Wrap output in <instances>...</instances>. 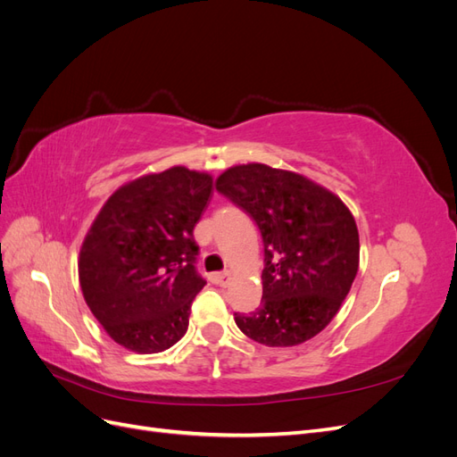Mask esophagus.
Returning a JSON list of instances; mask_svg holds the SVG:
<instances>
[{
    "label": "esophagus",
    "mask_w": 457,
    "mask_h": 457,
    "mask_svg": "<svg viewBox=\"0 0 457 457\" xmlns=\"http://www.w3.org/2000/svg\"><path fill=\"white\" fill-rule=\"evenodd\" d=\"M228 278H230V270H225V272H213L212 276H210V280L213 282V284H217V286H227L228 284Z\"/></svg>",
    "instance_id": "1"
}]
</instances>
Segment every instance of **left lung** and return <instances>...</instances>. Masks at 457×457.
<instances>
[{"mask_svg": "<svg viewBox=\"0 0 457 457\" xmlns=\"http://www.w3.org/2000/svg\"><path fill=\"white\" fill-rule=\"evenodd\" d=\"M215 188L250 215L265 244L262 299L234 320L267 347H294L331 322L358 272L361 242L349 207L305 175L242 163Z\"/></svg>", "mask_w": 457, "mask_h": 457, "instance_id": "1", "label": "left lung"}]
</instances>
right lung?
Listing matches in <instances>:
<instances>
[{
  "mask_svg": "<svg viewBox=\"0 0 457 457\" xmlns=\"http://www.w3.org/2000/svg\"><path fill=\"white\" fill-rule=\"evenodd\" d=\"M210 173L175 165L120 187L81 244L78 274L93 316L121 347L170 349L187 334L205 286L195 230L212 195Z\"/></svg>",
  "mask_w": 457,
  "mask_h": 457,
  "instance_id": "add662e5",
  "label": "right lung"
}]
</instances>
